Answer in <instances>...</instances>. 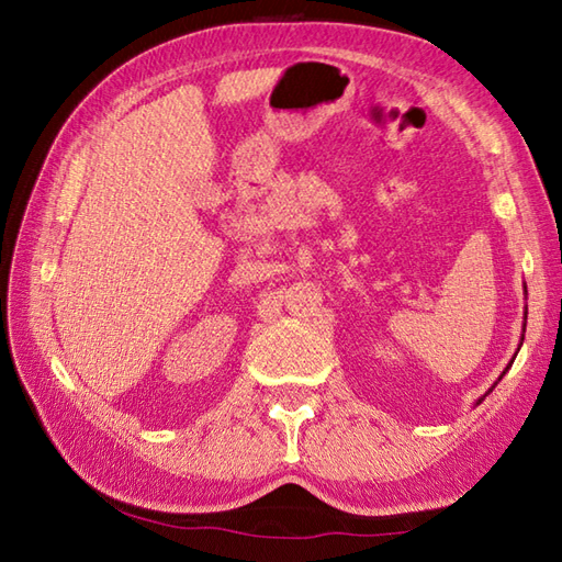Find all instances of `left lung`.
Here are the masks:
<instances>
[{
	"mask_svg": "<svg viewBox=\"0 0 562 562\" xmlns=\"http://www.w3.org/2000/svg\"><path fill=\"white\" fill-rule=\"evenodd\" d=\"M524 326H527V324H524Z\"/></svg>",
	"mask_w": 562,
	"mask_h": 562,
	"instance_id": "1",
	"label": "left lung"
}]
</instances>
